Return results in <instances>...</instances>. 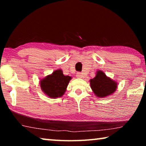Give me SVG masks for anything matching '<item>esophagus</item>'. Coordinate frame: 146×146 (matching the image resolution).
Listing matches in <instances>:
<instances>
[{"label":"esophagus","instance_id":"34e87169","mask_svg":"<svg viewBox=\"0 0 146 146\" xmlns=\"http://www.w3.org/2000/svg\"><path fill=\"white\" fill-rule=\"evenodd\" d=\"M76 77L78 78H84V75L82 73H76Z\"/></svg>","mask_w":146,"mask_h":146}]
</instances>
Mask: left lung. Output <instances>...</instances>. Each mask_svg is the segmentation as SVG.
Listing matches in <instances>:
<instances>
[{"label":"left lung","instance_id":"obj_1","mask_svg":"<svg viewBox=\"0 0 146 146\" xmlns=\"http://www.w3.org/2000/svg\"><path fill=\"white\" fill-rule=\"evenodd\" d=\"M91 88L95 95L98 97H105L112 94L117 88L115 81L106 76L102 71H97L95 78L90 80Z\"/></svg>","mask_w":146,"mask_h":146}]
</instances>
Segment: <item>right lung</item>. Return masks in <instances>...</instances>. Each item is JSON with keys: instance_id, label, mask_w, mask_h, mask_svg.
Returning a JSON list of instances; mask_svg holds the SVG:
<instances>
[{"instance_id": "1", "label": "right lung", "mask_w": 146, "mask_h": 146, "mask_svg": "<svg viewBox=\"0 0 146 146\" xmlns=\"http://www.w3.org/2000/svg\"><path fill=\"white\" fill-rule=\"evenodd\" d=\"M71 78L70 76L64 75L61 70H56L40 81V87L50 98L60 97L65 93Z\"/></svg>"}]
</instances>
